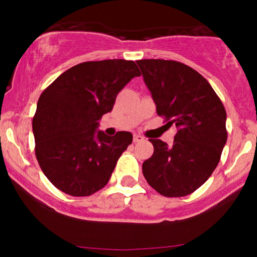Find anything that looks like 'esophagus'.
<instances>
[{"label":"esophagus","instance_id":"esophagus-1","mask_svg":"<svg viewBox=\"0 0 257 257\" xmlns=\"http://www.w3.org/2000/svg\"><path fill=\"white\" fill-rule=\"evenodd\" d=\"M133 140H134V143H143V141H145V138L141 137V135H139V134H134Z\"/></svg>","mask_w":257,"mask_h":257}]
</instances>
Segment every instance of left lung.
Segmentation results:
<instances>
[{
    "label": "left lung",
    "instance_id": "obj_1",
    "mask_svg": "<svg viewBox=\"0 0 257 257\" xmlns=\"http://www.w3.org/2000/svg\"><path fill=\"white\" fill-rule=\"evenodd\" d=\"M158 116L178 128L172 146L158 139L143 174L162 196L184 197L210 178L227 141L226 110L209 82L174 60L138 61Z\"/></svg>",
    "mask_w": 257,
    "mask_h": 257
}]
</instances>
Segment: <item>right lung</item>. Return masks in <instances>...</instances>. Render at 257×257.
Wrapping results in <instances>:
<instances>
[{
	"label": "right lung",
	"instance_id": "add662e5",
	"mask_svg": "<svg viewBox=\"0 0 257 257\" xmlns=\"http://www.w3.org/2000/svg\"><path fill=\"white\" fill-rule=\"evenodd\" d=\"M140 75L132 60L85 61L66 70L43 90L32 119L35 153L55 187L84 197L107 184L133 135L118 132L108 137L96 128L112 111L117 94Z\"/></svg>",
	"mask_w": 257,
	"mask_h": 257
}]
</instances>
